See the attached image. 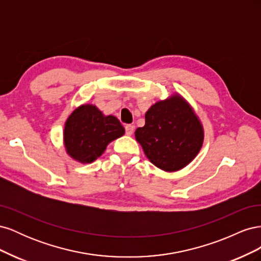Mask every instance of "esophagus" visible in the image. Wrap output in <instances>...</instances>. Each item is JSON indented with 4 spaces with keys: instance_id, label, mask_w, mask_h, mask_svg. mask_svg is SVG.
<instances>
[{
    "instance_id": "esophagus-1",
    "label": "esophagus",
    "mask_w": 261,
    "mask_h": 261,
    "mask_svg": "<svg viewBox=\"0 0 261 261\" xmlns=\"http://www.w3.org/2000/svg\"><path fill=\"white\" fill-rule=\"evenodd\" d=\"M134 129H135V126L134 125H126L125 126V132H126V135H128V136H130V135H133V133H134Z\"/></svg>"
}]
</instances>
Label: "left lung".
Returning <instances> with one entry per match:
<instances>
[{"label": "left lung", "mask_w": 261, "mask_h": 261, "mask_svg": "<svg viewBox=\"0 0 261 261\" xmlns=\"http://www.w3.org/2000/svg\"><path fill=\"white\" fill-rule=\"evenodd\" d=\"M146 124L135 132L149 161L165 172L179 171L199 153L204 132L193 107L175 92L146 112Z\"/></svg>", "instance_id": "left-lung-1"}]
</instances>
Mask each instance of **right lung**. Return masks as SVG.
Listing matches in <instances>:
<instances>
[{"label": "right lung", "instance_id": "right-lung-1", "mask_svg": "<svg viewBox=\"0 0 261 261\" xmlns=\"http://www.w3.org/2000/svg\"><path fill=\"white\" fill-rule=\"evenodd\" d=\"M124 134L123 125L115 116L105 115L96 106L85 103L66 120L63 144L73 160L86 164L96 161L111 141Z\"/></svg>", "mask_w": 261, "mask_h": 261}]
</instances>
